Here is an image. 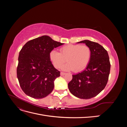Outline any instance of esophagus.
Instances as JSON below:
<instances>
[{"mask_svg": "<svg viewBox=\"0 0 127 127\" xmlns=\"http://www.w3.org/2000/svg\"><path fill=\"white\" fill-rule=\"evenodd\" d=\"M66 74V73H65V72H60V75H61V76H64Z\"/></svg>", "mask_w": 127, "mask_h": 127, "instance_id": "obj_1", "label": "esophagus"}]
</instances>
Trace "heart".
Instances as JSON below:
<instances>
[{
  "mask_svg": "<svg viewBox=\"0 0 127 127\" xmlns=\"http://www.w3.org/2000/svg\"><path fill=\"white\" fill-rule=\"evenodd\" d=\"M92 56L91 48L86 45L68 44L60 48V52L56 50L50 52V59L56 68H59L66 61L63 69L78 72L85 69L89 64Z\"/></svg>",
  "mask_w": 127,
  "mask_h": 127,
  "instance_id": "b5f03b06",
  "label": "heart"
}]
</instances>
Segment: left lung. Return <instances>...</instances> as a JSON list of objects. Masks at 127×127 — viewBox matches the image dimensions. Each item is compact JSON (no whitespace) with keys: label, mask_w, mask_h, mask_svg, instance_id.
<instances>
[{"label":"left lung","mask_w":127,"mask_h":127,"mask_svg":"<svg viewBox=\"0 0 127 127\" xmlns=\"http://www.w3.org/2000/svg\"><path fill=\"white\" fill-rule=\"evenodd\" d=\"M78 43H84L88 46L91 49L92 56L85 69L72 75L68 88L75 96L89 99L97 95L106 86L111 64L108 53L101 45L89 40Z\"/></svg>","instance_id":"1"}]
</instances>
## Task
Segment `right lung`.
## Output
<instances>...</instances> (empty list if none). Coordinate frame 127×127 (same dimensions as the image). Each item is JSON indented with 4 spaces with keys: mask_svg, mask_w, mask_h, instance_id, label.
<instances>
[{
    "mask_svg": "<svg viewBox=\"0 0 127 127\" xmlns=\"http://www.w3.org/2000/svg\"><path fill=\"white\" fill-rule=\"evenodd\" d=\"M64 44L43 35L26 42L19 53L17 76L25 94L34 98H42L50 94L54 80L60 72L54 67L50 52Z\"/></svg>",
    "mask_w": 127,
    "mask_h": 127,
    "instance_id": "obj_1",
    "label": "right lung"
}]
</instances>
